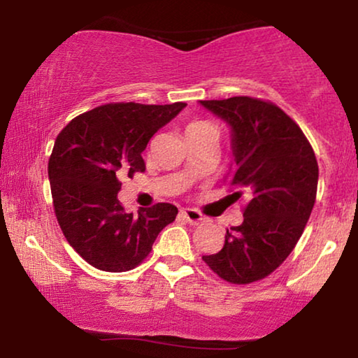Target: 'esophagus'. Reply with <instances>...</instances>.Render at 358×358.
<instances>
[{"label":"esophagus","mask_w":358,"mask_h":358,"mask_svg":"<svg viewBox=\"0 0 358 358\" xmlns=\"http://www.w3.org/2000/svg\"><path fill=\"white\" fill-rule=\"evenodd\" d=\"M180 217H182L184 220H187V222L192 223V224H200V223L205 222L203 215L195 208H182V210H180Z\"/></svg>","instance_id":"obj_1"}]
</instances>
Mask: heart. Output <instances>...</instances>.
I'll use <instances>...</instances> for the list:
<instances>
[{
	"label": "heart",
	"instance_id": "obj_1",
	"mask_svg": "<svg viewBox=\"0 0 358 358\" xmlns=\"http://www.w3.org/2000/svg\"><path fill=\"white\" fill-rule=\"evenodd\" d=\"M207 127H210L207 122L203 120H195L192 122V124H189L187 127V131H194V130H200V129H207Z\"/></svg>",
	"mask_w": 358,
	"mask_h": 358
}]
</instances>
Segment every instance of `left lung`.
Wrapping results in <instances>:
<instances>
[{"label":"left lung","mask_w":358,"mask_h":358,"mask_svg":"<svg viewBox=\"0 0 358 358\" xmlns=\"http://www.w3.org/2000/svg\"><path fill=\"white\" fill-rule=\"evenodd\" d=\"M200 104L231 125L228 184L231 197H249L222 251L202 259L220 278L246 285L271 275L295 249L316 202L317 161L296 122L271 101L236 96Z\"/></svg>","instance_id":"left-lung-1"}]
</instances>
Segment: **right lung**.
Wrapping results in <instances>:
<instances>
[{"instance_id":"1","label":"right lung","mask_w":358,"mask_h":358,"mask_svg":"<svg viewBox=\"0 0 358 358\" xmlns=\"http://www.w3.org/2000/svg\"><path fill=\"white\" fill-rule=\"evenodd\" d=\"M185 106L110 102L75 117L58 134L48 159L53 210L66 241L92 267L131 271L176 220L173 203L125 213L117 194L122 176L145 171L141 151L151 136Z\"/></svg>"}]
</instances>
